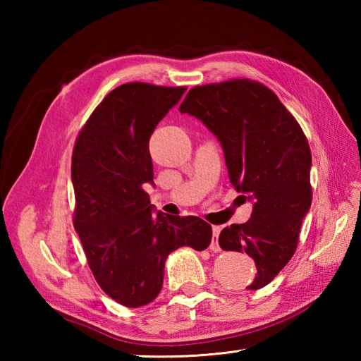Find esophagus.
Instances as JSON below:
<instances>
[{
	"label": "esophagus",
	"mask_w": 361,
	"mask_h": 361,
	"mask_svg": "<svg viewBox=\"0 0 361 361\" xmlns=\"http://www.w3.org/2000/svg\"><path fill=\"white\" fill-rule=\"evenodd\" d=\"M221 231V226H212V242H211V251L219 252L220 245H219V234Z\"/></svg>",
	"instance_id": "34e87169"
}]
</instances>
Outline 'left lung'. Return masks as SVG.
Here are the masks:
<instances>
[{
  "label": "left lung",
  "mask_w": 361,
  "mask_h": 361,
  "mask_svg": "<svg viewBox=\"0 0 361 361\" xmlns=\"http://www.w3.org/2000/svg\"><path fill=\"white\" fill-rule=\"evenodd\" d=\"M180 111L200 119L219 137L229 181L252 200L250 220L226 226L219 245L255 259L257 274L248 288H262L293 257L310 209L307 137L278 96L250 79L190 88Z\"/></svg>",
  "instance_id": "8db88e82"
}]
</instances>
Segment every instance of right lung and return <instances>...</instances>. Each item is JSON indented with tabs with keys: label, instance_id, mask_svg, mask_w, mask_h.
I'll use <instances>...</instances> for the list:
<instances>
[{
	"label": "right lung",
	"instance_id": "1",
	"mask_svg": "<svg viewBox=\"0 0 361 361\" xmlns=\"http://www.w3.org/2000/svg\"><path fill=\"white\" fill-rule=\"evenodd\" d=\"M186 87L130 82L110 91L75 137L74 228L96 282L126 307L152 302L172 251L209 247L212 228L195 216H157L149 140Z\"/></svg>",
	"mask_w": 361,
	"mask_h": 361
}]
</instances>
